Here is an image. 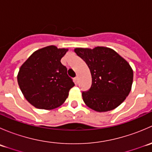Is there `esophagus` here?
<instances>
[{"label":"esophagus","mask_w":152,"mask_h":152,"mask_svg":"<svg viewBox=\"0 0 152 152\" xmlns=\"http://www.w3.org/2000/svg\"><path fill=\"white\" fill-rule=\"evenodd\" d=\"M74 82H75V83H76V84H77L78 82H79V77H78V76H76V77H75Z\"/></svg>","instance_id":"esophagus-1"}]
</instances>
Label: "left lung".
<instances>
[{"label": "left lung", "instance_id": "8db88e82", "mask_svg": "<svg viewBox=\"0 0 152 152\" xmlns=\"http://www.w3.org/2000/svg\"><path fill=\"white\" fill-rule=\"evenodd\" d=\"M74 52L86 62L91 73V87L82 93L85 104L102 113L123 103L133 82V70L129 62L107 47L76 48Z\"/></svg>", "mask_w": 152, "mask_h": 152}]
</instances>
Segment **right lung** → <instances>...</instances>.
<instances>
[{"mask_svg":"<svg viewBox=\"0 0 152 152\" xmlns=\"http://www.w3.org/2000/svg\"><path fill=\"white\" fill-rule=\"evenodd\" d=\"M67 48L49 45L34 52L20 66L18 82L24 97L41 110L60 107L74 86L60 60Z\"/></svg>","mask_w":152,"mask_h":152,"instance_id":"add662e5","label":"right lung"}]
</instances>
